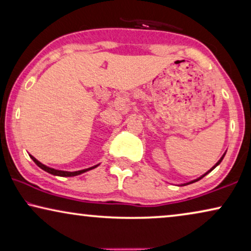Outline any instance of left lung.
I'll return each mask as SVG.
<instances>
[{
    "mask_svg": "<svg viewBox=\"0 0 251 251\" xmlns=\"http://www.w3.org/2000/svg\"><path fill=\"white\" fill-rule=\"evenodd\" d=\"M225 154H226V153H224V154H223V156H222V157H221V159H219V160H218V162H217V163H216V164H215V166H214V167H212V168H211V169H210V170H208V171H207V173H205V174H203V175H202V176H201V177H199V178H197V179H194V180H191V181H188V183H184V184H181V186H185V185H188V184H192V183H195V181H198V180H200V179H201V178H203V177H204V176H205V175H208V174H209V173H210V171H212V170H214V169H215V168H216V167H217V166H218V164H219V163H221V162H222V161H223V159H224V156H225Z\"/></svg>",
    "mask_w": 251,
    "mask_h": 251,
    "instance_id": "obj_1",
    "label": "left lung"
}]
</instances>
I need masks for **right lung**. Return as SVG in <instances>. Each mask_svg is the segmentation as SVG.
I'll use <instances>...</instances> for the list:
<instances>
[{
	"mask_svg": "<svg viewBox=\"0 0 251 251\" xmlns=\"http://www.w3.org/2000/svg\"><path fill=\"white\" fill-rule=\"evenodd\" d=\"M29 156H30V159H32L34 162H35L37 166H39L41 169L42 170H44V171H47V173H49V174H51V175H53V176H59V177H73V176H77V175H81V174H83V173H85V171H89V170H91V169H95V168H97L99 164H97V166H94V167H90V168H88V169H83V170H78V171H64V170H57V169H53V168H50V167H47V166H44L43 163H41L40 161H37L35 157L34 156H32L29 154Z\"/></svg>",
	"mask_w": 251,
	"mask_h": 251,
	"instance_id": "1",
	"label": "right lung"
}]
</instances>
